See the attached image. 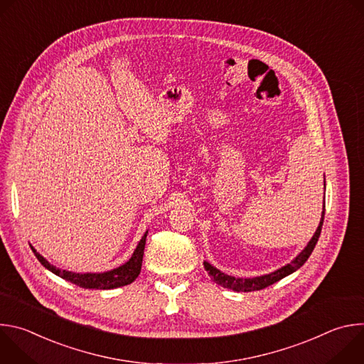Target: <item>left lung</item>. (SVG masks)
<instances>
[{
  "mask_svg": "<svg viewBox=\"0 0 364 364\" xmlns=\"http://www.w3.org/2000/svg\"><path fill=\"white\" fill-rule=\"evenodd\" d=\"M324 190H326V177H324ZM324 209H326V201H324V205H323L320 225H318L316 233L313 235V237H311V240L306 243V246L292 259L289 264L281 267L279 269H277L274 272H269V274H265V275H261V277H253V278H236V277H232V275H226L225 272L219 271L216 267L210 265L207 261L203 262L204 269L207 271V274L210 275L213 282H216L218 285H220L223 288L236 291V292L259 291V289H264V288L278 282L279 279H282V278L291 275L292 272H295L296 269H299L306 262V259L309 257V255L313 253V250H314V247H316V245L318 242L320 233H321V228H323V222H324V212H326Z\"/></svg>",
  "mask_w": 364,
  "mask_h": 364,
  "instance_id": "obj_1",
  "label": "left lung"
}]
</instances>
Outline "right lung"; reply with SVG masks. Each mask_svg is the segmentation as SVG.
I'll return each mask as SVG.
<instances>
[{"mask_svg":"<svg viewBox=\"0 0 364 364\" xmlns=\"http://www.w3.org/2000/svg\"><path fill=\"white\" fill-rule=\"evenodd\" d=\"M146 235H148V230L144 233V236L138 242L134 253L131 255V257L125 264H122L121 267H118L115 269H111L107 272H96V274H92V272L76 274L72 271L56 268L55 265H51L46 257H43L31 245L30 246H31V250L34 252L36 257L38 259V262L46 269L53 272L55 275H58L77 287L86 288V289H114V288L128 285L138 278V275L141 272V267H142V256H144Z\"/></svg>","mask_w":364,"mask_h":364,"instance_id":"obj_1","label":"right lung"}]
</instances>
